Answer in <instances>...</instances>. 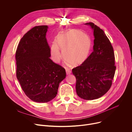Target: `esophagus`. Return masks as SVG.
Listing matches in <instances>:
<instances>
[{
	"instance_id": "obj_1",
	"label": "esophagus",
	"mask_w": 132,
	"mask_h": 132,
	"mask_svg": "<svg viewBox=\"0 0 132 132\" xmlns=\"http://www.w3.org/2000/svg\"><path fill=\"white\" fill-rule=\"evenodd\" d=\"M65 70H66V74L68 75H69L70 73H71V71L69 69L67 68H65Z\"/></svg>"
}]
</instances>
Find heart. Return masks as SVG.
Here are the masks:
<instances>
[{
  "label": "heart",
  "mask_w": 132,
  "mask_h": 132,
  "mask_svg": "<svg viewBox=\"0 0 132 132\" xmlns=\"http://www.w3.org/2000/svg\"><path fill=\"white\" fill-rule=\"evenodd\" d=\"M92 47L91 40L86 33L77 30H70L60 35L56 44H52L51 54L53 60L58 62L64 58L75 66L84 63L88 59Z\"/></svg>",
  "instance_id": "heart-1"
}]
</instances>
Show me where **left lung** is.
<instances>
[{
	"instance_id": "1",
	"label": "left lung",
	"mask_w": 132,
	"mask_h": 132,
	"mask_svg": "<svg viewBox=\"0 0 132 132\" xmlns=\"http://www.w3.org/2000/svg\"><path fill=\"white\" fill-rule=\"evenodd\" d=\"M85 24L93 31V51L87 61L72 72L76 78L77 95L90 100L101 97L108 91L116 67L113 48L104 31L93 23Z\"/></svg>"
}]
</instances>
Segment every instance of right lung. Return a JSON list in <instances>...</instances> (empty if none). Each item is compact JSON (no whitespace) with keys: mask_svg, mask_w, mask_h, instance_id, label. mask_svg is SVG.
Wrapping results in <instances>:
<instances>
[{"mask_svg":"<svg viewBox=\"0 0 132 132\" xmlns=\"http://www.w3.org/2000/svg\"><path fill=\"white\" fill-rule=\"evenodd\" d=\"M47 26H36L26 33L15 53L16 78L25 94L32 101L47 102L57 94L65 69L50 59L46 38Z\"/></svg>","mask_w":132,"mask_h":132,"instance_id":"add662e5","label":"right lung"}]
</instances>
